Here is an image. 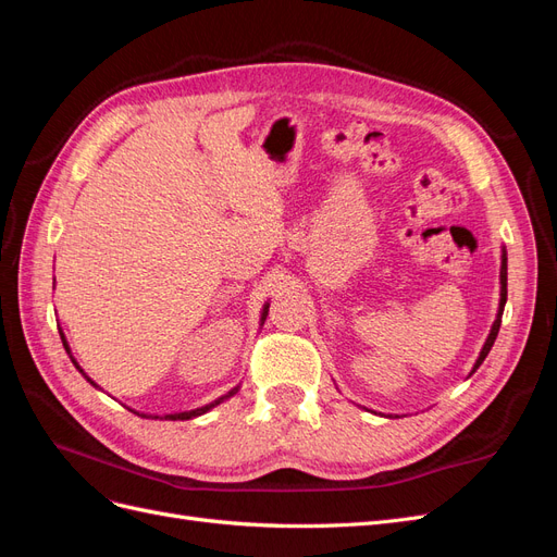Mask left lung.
<instances>
[{
    "label": "left lung",
    "mask_w": 557,
    "mask_h": 557,
    "mask_svg": "<svg viewBox=\"0 0 557 557\" xmlns=\"http://www.w3.org/2000/svg\"><path fill=\"white\" fill-rule=\"evenodd\" d=\"M499 283H502V290H499V311H497V318H495V323H493V327H491V334H487V339H485V344H483V348H481V352H479V360L474 362V369H471V374L476 372V369L481 367V362L485 360L487 352H491V348H493V344H495V339H497L499 325H502V313H504V305H507V250H504V248H502V269H499Z\"/></svg>",
    "instance_id": "left-lung-1"
}]
</instances>
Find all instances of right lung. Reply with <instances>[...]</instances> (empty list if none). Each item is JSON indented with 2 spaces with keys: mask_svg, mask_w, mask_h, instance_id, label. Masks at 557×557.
Masks as SVG:
<instances>
[{
  "mask_svg": "<svg viewBox=\"0 0 557 557\" xmlns=\"http://www.w3.org/2000/svg\"><path fill=\"white\" fill-rule=\"evenodd\" d=\"M267 309H269V305H264V309H262V323H264V318H267ZM60 339H62V346H64V350L66 352H70V358H72V350H70V344H66V339H64V332L60 330ZM72 362L76 364V369H78V372L83 374V376H86V372H83V369L78 367V362L72 358ZM88 379V376H86ZM95 387H97V383L92 381V379H88ZM239 391V387H232V391L227 393V395H223V397H218V399H213L211 404H207V407H199V409H193V411H183V413H166V416H146V413H139V416H144V418H162V420H190V418H197V416H201V413H207V411H211L213 407H218V404H221L223 399H227V397H232L234 393H237ZM134 413H137V411H134Z\"/></svg>",
  "mask_w": 557,
  "mask_h": 557,
  "instance_id": "1",
  "label": "right lung"
}]
</instances>
